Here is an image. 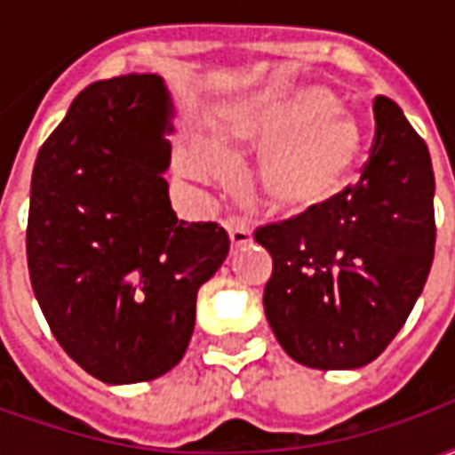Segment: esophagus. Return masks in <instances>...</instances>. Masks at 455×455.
Here are the masks:
<instances>
[{"instance_id": "34e87169", "label": "esophagus", "mask_w": 455, "mask_h": 455, "mask_svg": "<svg viewBox=\"0 0 455 455\" xmlns=\"http://www.w3.org/2000/svg\"><path fill=\"white\" fill-rule=\"evenodd\" d=\"M227 231H228V238H231V243H234V246H246V243H251V241H253L251 224H248L246 219L228 217Z\"/></svg>"}]
</instances>
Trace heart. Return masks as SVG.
<instances>
[{
	"label": "heart",
	"mask_w": 455,
	"mask_h": 455,
	"mask_svg": "<svg viewBox=\"0 0 455 455\" xmlns=\"http://www.w3.org/2000/svg\"><path fill=\"white\" fill-rule=\"evenodd\" d=\"M236 146L263 150L256 180L267 204L299 214L322 207L346 188L361 156L363 133L329 90L299 87L231 114L217 146L188 148L180 165L195 178L224 175L227 150Z\"/></svg>",
	"instance_id": "b5f03b06"
}]
</instances>
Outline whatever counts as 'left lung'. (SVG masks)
Masks as SVG:
<instances>
[{"instance_id":"1","label":"left lung","mask_w":455,"mask_h":455,"mask_svg":"<svg viewBox=\"0 0 455 455\" xmlns=\"http://www.w3.org/2000/svg\"><path fill=\"white\" fill-rule=\"evenodd\" d=\"M375 139L358 182L299 217L256 228L273 258L267 324L292 361L351 371L407 322L434 260V170L397 104H372Z\"/></svg>"}]
</instances>
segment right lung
Segmentation results:
<instances>
[{
  "label": "right lung",
  "mask_w": 455,
  "mask_h": 455,
  "mask_svg": "<svg viewBox=\"0 0 455 455\" xmlns=\"http://www.w3.org/2000/svg\"><path fill=\"white\" fill-rule=\"evenodd\" d=\"M172 102L158 75L84 87L34 165L26 258L63 351L109 385L172 371L195 331L197 290L228 256L214 221L175 217Z\"/></svg>",
  "instance_id": "1"
}]
</instances>
